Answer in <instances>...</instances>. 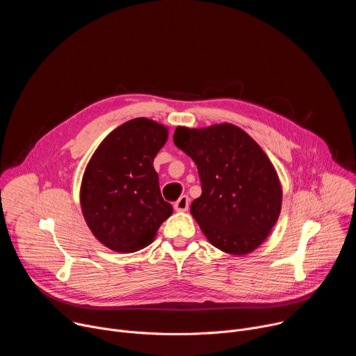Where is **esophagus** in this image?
I'll return each instance as SVG.
<instances>
[{
    "label": "esophagus",
    "instance_id": "obj_1",
    "mask_svg": "<svg viewBox=\"0 0 356 356\" xmlns=\"http://www.w3.org/2000/svg\"><path fill=\"white\" fill-rule=\"evenodd\" d=\"M190 206V198L188 195H181L176 202H175V210L176 211H187Z\"/></svg>",
    "mask_w": 356,
    "mask_h": 356
}]
</instances>
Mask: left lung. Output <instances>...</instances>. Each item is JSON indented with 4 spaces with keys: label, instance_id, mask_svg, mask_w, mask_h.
Listing matches in <instances>:
<instances>
[{
    "label": "left lung",
    "instance_id": "1",
    "mask_svg": "<svg viewBox=\"0 0 356 356\" xmlns=\"http://www.w3.org/2000/svg\"><path fill=\"white\" fill-rule=\"evenodd\" d=\"M173 140L197 165L201 195L190 213L201 231L231 255L257 249L282 209L280 181L261 146L232 124L179 127Z\"/></svg>",
    "mask_w": 356,
    "mask_h": 356
}]
</instances>
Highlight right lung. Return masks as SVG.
Wrapping results in <instances>:
<instances>
[{
  "label": "right lung",
  "instance_id": "add662e5",
  "mask_svg": "<svg viewBox=\"0 0 356 356\" xmlns=\"http://www.w3.org/2000/svg\"><path fill=\"white\" fill-rule=\"evenodd\" d=\"M168 129L131 120L99 143L81 181L80 202L94 236L115 252H136L154 241L173 207L161 194L154 159Z\"/></svg>",
  "mask_w": 356,
  "mask_h": 356
}]
</instances>
